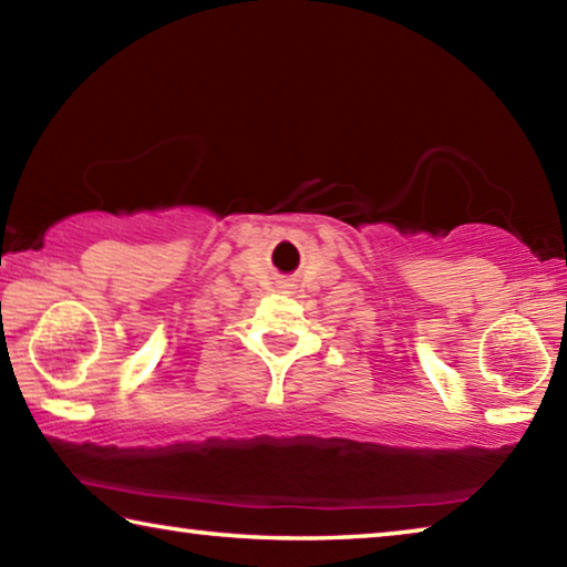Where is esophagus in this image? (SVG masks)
I'll return each mask as SVG.
<instances>
[{
    "instance_id": "1",
    "label": "esophagus",
    "mask_w": 567,
    "mask_h": 567,
    "mask_svg": "<svg viewBox=\"0 0 567 567\" xmlns=\"http://www.w3.org/2000/svg\"><path fill=\"white\" fill-rule=\"evenodd\" d=\"M282 290H285V292H290V290H292V285H290V282H282Z\"/></svg>"
}]
</instances>
